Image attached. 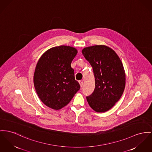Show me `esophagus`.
<instances>
[{
	"label": "esophagus",
	"instance_id": "esophagus-1",
	"mask_svg": "<svg viewBox=\"0 0 152 152\" xmlns=\"http://www.w3.org/2000/svg\"><path fill=\"white\" fill-rule=\"evenodd\" d=\"M79 83H80V85L81 87H82V86H83V81H79Z\"/></svg>",
	"mask_w": 152,
	"mask_h": 152
}]
</instances>
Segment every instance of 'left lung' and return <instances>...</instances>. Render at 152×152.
Returning a JSON list of instances; mask_svg holds the SVG:
<instances>
[{
    "instance_id": "1",
    "label": "left lung",
    "mask_w": 152,
    "mask_h": 152,
    "mask_svg": "<svg viewBox=\"0 0 152 152\" xmlns=\"http://www.w3.org/2000/svg\"><path fill=\"white\" fill-rule=\"evenodd\" d=\"M91 64L95 78V88L86 97L91 108L97 112L110 110L121 99L124 90L126 75L116 52L105 45H94L82 51Z\"/></svg>"
}]
</instances>
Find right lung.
Here are the masks:
<instances>
[{
  "label": "right lung",
  "instance_id": "add662e5",
  "mask_svg": "<svg viewBox=\"0 0 152 152\" xmlns=\"http://www.w3.org/2000/svg\"><path fill=\"white\" fill-rule=\"evenodd\" d=\"M77 53L75 48L61 45L46 51L38 61L34 85L40 99L47 107L60 110L80 90V85L75 80L71 67Z\"/></svg>",
  "mask_w": 152,
  "mask_h": 152
}]
</instances>
